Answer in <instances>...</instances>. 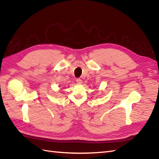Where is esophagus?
<instances>
[{
    "mask_svg": "<svg viewBox=\"0 0 159 159\" xmlns=\"http://www.w3.org/2000/svg\"><path fill=\"white\" fill-rule=\"evenodd\" d=\"M76 83H77L78 84H81L82 83H83V81H82V80L80 79H76Z\"/></svg>",
    "mask_w": 159,
    "mask_h": 159,
    "instance_id": "34e87169",
    "label": "esophagus"
}]
</instances>
